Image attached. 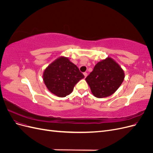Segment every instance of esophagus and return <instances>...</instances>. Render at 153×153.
I'll use <instances>...</instances> for the list:
<instances>
[{
  "label": "esophagus",
  "mask_w": 153,
  "mask_h": 153,
  "mask_svg": "<svg viewBox=\"0 0 153 153\" xmlns=\"http://www.w3.org/2000/svg\"><path fill=\"white\" fill-rule=\"evenodd\" d=\"M84 76H85V78L87 76V73H86V72H85V73H84Z\"/></svg>",
  "instance_id": "1"
}]
</instances>
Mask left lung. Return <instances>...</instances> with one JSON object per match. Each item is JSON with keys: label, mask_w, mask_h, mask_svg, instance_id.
<instances>
[{"label": "left lung", "mask_w": 153, "mask_h": 153, "mask_svg": "<svg viewBox=\"0 0 153 153\" xmlns=\"http://www.w3.org/2000/svg\"><path fill=\"white\" fill-rule=\"evenodd\" d=\"M124 78L123 69L110 57L97 63L85 80L93 95L98 98L113 94L122 84Z\"/></svg>", "instance_id": "8db88e82"}]
</instances>
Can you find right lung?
Wrapping results in <instances>:
<instances>
[{
  "label": "right lung",
  "mask_w": 153,
  "mask_h": 153,
  "mask_svg": "<svg viewBox=\"0 0 153 153\" xmlns=\"http://www.w3.org/2000/svg\"><path fill=\"white\" fill-rule=\"evenodd\" d=\"M43 77L49 91L63 98L71 93L74 87L84 75L68 57H61L45 69Z\"/></svg>",
  "instance_id": "1"
}]
</instances>
